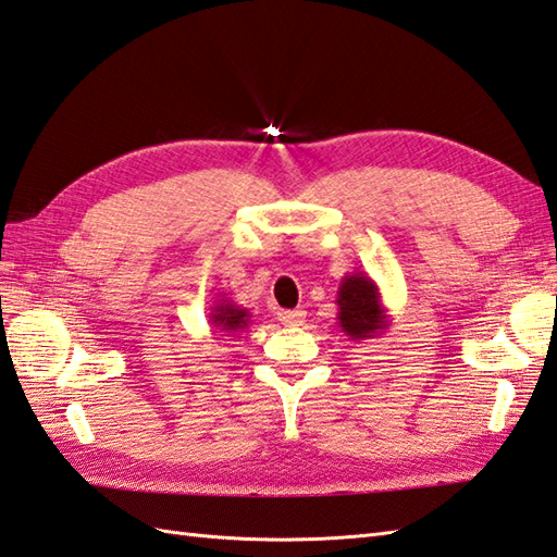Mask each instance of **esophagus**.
Segmentation results:
<instances>
[{"instance_id":"34e87169","label":"esophagus","mask_w":557,"mask_h":557,"mask_svg":"<svg viewBox=\"0 0 557 557\" xmlns=\"http://www.w3.org/2000/svg\"><path fill=\"white\" fill-rule=\"evenodd\" d=\"M280 322L282 325H287V327H296V325H301L304 322V318H306V310H301V308H296V310H280Z\"/></svg>"}]
</instances>
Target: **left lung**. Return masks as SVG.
<instances>
[{"label": "left lung", "instance_id": "left-lung-1", "mask_svg": "<svg viewBox=\"0 0 557 557\" xmlns=\"http://www.w3.org/2000/svg\"><path fill=\"white\" fill-rule=\"evenodd\" d=\"M339 327L351 342H368L392 325L389 310L382 304V294L377 282L366 273H346L339 292Z\"/></svg>", "mask_w": 557, "mask_h": 557}]
</instances>
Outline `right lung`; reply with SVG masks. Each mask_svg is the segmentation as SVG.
Instances as JSON below:
<instances>
[{
  "label": "right lung",
  "mask_w": 557,
  "mask_h": 557,
  "mask_svg": "<svg viewBox=\"0 0 557 557\" xmlns=\"http://www.w3.org/2000/svg\"><path fill=\"white\" fill-rule=\"evenodd\" d=\"M251 313L247 308L237 306L232 299H218L209 313V322L215 332H223V337H235L237 332L249 327Z\"/></svg>",
  "instance_id": "right-lung-1"
}]
</instances>
